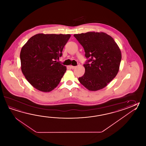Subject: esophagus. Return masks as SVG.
Here are the masks:
<instances>
[{"label": "esophagus", "mask_w": 146, "mask_h": 146, "mask_svg": "<svg viewBox=\"0 0 146 146\" xmlns=\"http://www.w3.org/2000/svg\"><path fill=\"white\" fill-rule=\"evenodd\" d=\"M70 68H71L72 69H74V68H76V66H70Z\"/></svg>", "instance_id": "esophagus-1"}]
</instances>
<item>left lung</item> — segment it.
Returning <instances> with one entry per match:
<instances>
[{"label": "left lung", "instance_id": "8db88e82", "mask_svg": "<svg viewBox=\"0 0 146 146\" xmlns=\"http://www.w3.org/2000/svg\"><path fill=\"white\" fill-rule=\"evenodd\" d=\"M83 46L87 60L85 74L78 78L87 89L96 91L107 86L116 76L122 59L121 52L113 38L103 32L74 34Z\"/></svg>", "mask_w": 146, "mask_h": 146}]
</instances>
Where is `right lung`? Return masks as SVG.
<instances>
[{
  "instance_id": "right-lung-1",
  "label": "right lung",
  "mask_w": 146,
  "mask_h": 146,
  "mask_svg": "<svg viewBox=\"0 0 146 146\" xmlns=\"http://www.w3.org/2000/svg\"><path fill=\"white\" fill-rule=\"evenodd\" d=\"M70 34H38L31 37L20 52L21 70L34 88L43 92L54 89L66 70L57 60Z\"/></svg>"
}]
</instances>
